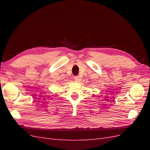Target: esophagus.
I'll use <instances>...</instances> for the list:
<instances>
[{
    "instance_id": "obj_1",
    "label": "esophagus",
    "mask_w": 150,
    "mask_h": 150,
    "mask_svg": "<svg viewBox=\"0 0 150 150\" xmlns=\"http://www.w3.org/2000/svg\"><path fill=\"white\" fill-rule=\"evenodd\" d=\"M74 79L75 81V82H77V83H78V82H79V81H80V78H79V76H75Z\"/></svg>"
}]
</instances>
